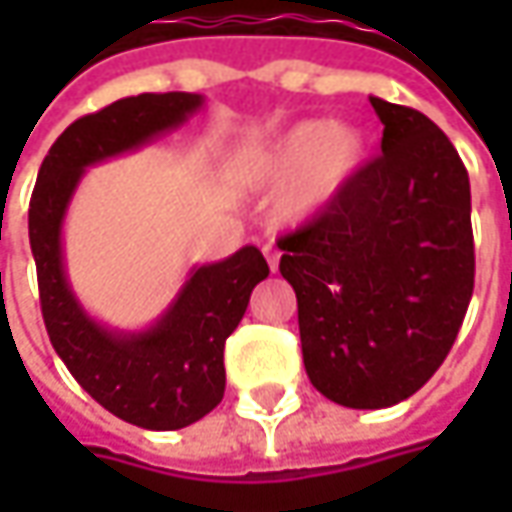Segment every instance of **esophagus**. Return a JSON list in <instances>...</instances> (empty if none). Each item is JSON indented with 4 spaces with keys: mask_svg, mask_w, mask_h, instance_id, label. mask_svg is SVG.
Here are the masks:
<instances>
[{
    "mask_svg": "<svg viewBox=\"0 0 512 512\" xmlns=\"http://www.w3.org/2000/svg\"><path fill=\"white\" fill-rule=\"evenodd\" d=\"M262 253H265V259H267V265H270V270L276 273L279 270V250L273 245H265L262 247Z\"/></svg>",
    "mask_w": 512,
    "mask_h": 512,
    "instance_id": "34e87169",
    "label": "esophagus"
}]
</instances>
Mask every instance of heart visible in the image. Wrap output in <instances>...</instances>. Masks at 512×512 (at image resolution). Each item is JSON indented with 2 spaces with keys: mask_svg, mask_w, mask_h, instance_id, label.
Wrapping results in <instances>:
<instances>
[{
  "mask_svg": "<svg viewBox=\"0 0 512 512\" xmlns=\"http://www.w3.org/2000/svg\"><path fill=\"white\" fill-rule=\"evenodd\" d=\"M367 139L353 125H327L305 119L279 130L247 159V176L262 185L285 182L282 213L290 222H305L322 213L342 187L362 168Z\"/></svg>",
  "mask_w": 512,
  "mask_h": 512,
  "instance_id": "obj_1",
  "label": "heart"
}]
</instances>
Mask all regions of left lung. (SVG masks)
<instances>
[{
	"instance_id": "1",
	"label": "left lung",
	"mask_w": 512,
	"mask_h": 512,
	"mask_svg": "<svg viewBox=\"0 0 512 512\" xmlns=\"http://www.w3.org/2000/svg\"><path fill=\"white\" fill-rule=\"evenodd\" d=\"M370 105L382 156L276 242L307 379L356 410L404 402L442 367L476 276L470 179L453 142L419 110Z\"/></svg>"
}]
</instances>
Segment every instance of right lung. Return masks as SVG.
<instances>
[{"mask_svg": "<svg viewBox=\"0 0 512 512\" xmlns=\"http://www.w3.org/2000/svg\"><path fill=\"white\" fill-rule=\"evenodd\" d=\"M202 102L199 93H139L76 119L48 150L30 196V250L50 344L96 402L145 430H179L222 402L227 336L270 267L259 247H242L196 267L156 325L116 333L93 322L70 290L62 222L85 168L179 128Z\"/></svg>", "mask_w": 512, "mask_h": 512, "instance_id": "obj_1", "label": "right lung"}]
</instances>
